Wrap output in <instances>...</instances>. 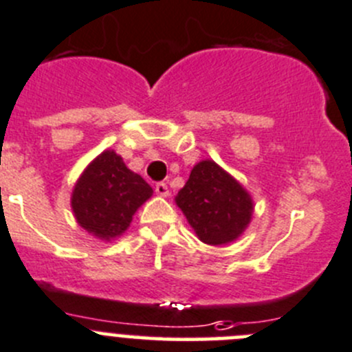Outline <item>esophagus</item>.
Listing matches in <instances>:
<instances>
[{
	"mask_svg": "<svg viewBox=\"0 0 352 352\" xmlns=\"http://www.w3.org/2000/svg\"><path fill=\"white\" fill-rule=\"evenodd\" d=\"M155 192L158 194V196H162V197H166L170 194V190H168V186H166V182H158L155 186Z\"/></svg>",
	"mask_w": 352,
	"mask_h": 352,
	"instance_id": "1",
	"label": "esophagus"
}]
</instances>
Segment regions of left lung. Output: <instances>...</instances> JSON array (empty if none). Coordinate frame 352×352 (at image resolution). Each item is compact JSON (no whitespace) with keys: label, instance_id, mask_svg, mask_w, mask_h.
<instances>
[{"label":"left lung","instance_id":"1","mask_svg":"<svg viewBox=\"0 0 352 352\" xmlns=\"http://www.w3.org/2000/svg\"><path fill=\"white\" fill-rule=\"evenodd\" d=\"M175 201L197 237L211 245L237 239L251 220L249 194L210 160L194 166Z\"/></svg>","mask_w":352,"mask_h":352}]
</instances>
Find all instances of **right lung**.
Here are the masks:
<instances>
[{
    "label": "right lung",
    "instance_id": "1",
    "mask_svg": "<svg viewBox=\"0 0 352 352\" xmlns=\"http://www.w3.org/2000/svg\"><path fill=\"white\" fill-rule=\"evenodd\" d=\"M151 194V186L131 172L117 153L104 151L78 179L72 210L80 227L108 241L127 230L132 214Z\"/></svg>",
    "mask_w": 352,
    "mask_h": 352
}]
</instances>
